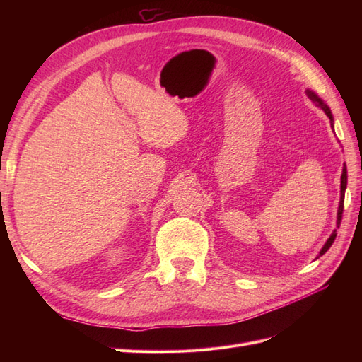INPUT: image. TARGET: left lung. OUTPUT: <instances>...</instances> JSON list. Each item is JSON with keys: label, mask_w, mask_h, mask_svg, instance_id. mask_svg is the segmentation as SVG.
<instances>
[{"label": "left lung", "mask_w": 362, "mask_h": 362, "mask_svg": "<svg viewBox=\"0 0 362 362\" xmlns=\"http://www.w3.org/2000/svg\"><path fill=\"white\" fill-rule=\"evenodd\" d=\"M306 95H308L310 100H311L313 103H315V104H317V107H320L322 110L326 113V116L329 117V120H331V127L334 128V117H332V113H331V110H329V107H327V105L323 103L322 98L317 96L313 90H310V89H308V90H306ZM346 187H347V169H346V164H344L343 173H341V198H339L338 213H337V226H338V228H339V223H341V217H343V208H344V192H346ZM335 237H337V229H334V233L331 234V237L327 238V242H326V243H325V246L322 247L319 257H322V255L325 254V252L332 246ZM319 257H317V258H319Z\"/></svg>", "instance_id": "1"}]
</instances>
